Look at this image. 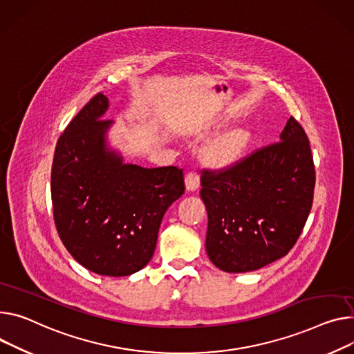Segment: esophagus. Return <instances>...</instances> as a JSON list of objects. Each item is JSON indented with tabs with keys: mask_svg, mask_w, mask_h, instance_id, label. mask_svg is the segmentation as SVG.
<instances>
[{
	"mask_svg": "<svg viewBox=\"0 0 354 354\" xmlns=\"http://www.w3.org/2000/svg\"><path fill=\"white\" fill-rule=\"evenodd\" d=\"M198 187H200V174L197 171H188L185 174L187 192H196Z\"/></svg>",
	"mask_w": 354,
	"mask_h": 354,
	"instance_id": "esophagus-1",
	"label": "esophagus"
}]
</instances>
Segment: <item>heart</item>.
I'll return each instance as SVG.
<instances>
[{"label": "heart", "mask_w": 354, "mask_h": 354, "mask_svg": "<svg viewBox=\"0 0 354 354\" xmlns=\"http://www.w3.org/2000/svg\"><path fill=\"white\" fill-rule=\"evenodd\" d=\"M247 143V133L231 130L216 139L208 149V157L216 165H227L232 161Z\"/></svg>", "instance_id": "1"}]
</instances>
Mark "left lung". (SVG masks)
Listing matches in <instances>:
<instances>
[{
    "instance_id": "1",
    "label": "left lung",
    "mask_w": 354,
    "mask_h": 354,
    "mask_svg": "<svg viewBox=\"0 0 354 354\" xmlns=\"http://www.w3.org/2000/svg\"><path fill=\"white\" fill-rule=\"evenodd\" d=\"M315 165L304 127L290 118L279 142L221 170H203L205 250L225 272L257 270L285 257L309 216Z\"/></svg>"
}]
</instances>
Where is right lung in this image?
I'll use <instances>...</instances> for the list:
<instances>
[{"label":"right lung","instance_id":"right-lung-1","mask_svg":"<svg viewBox=\"0 0 354 354\" xmlns=\"http://www.w3.org/2000/svg\"><path fill=\"white\" fill-rule=\"evenodd\" d=\"M109 100L95 95L58 139L50 173L53 220L69 254L104 277H129L151 259L167 208L184 194L183 170L123 165L106 146Z\"/></svg>","mask_w":354,"mask_h":354}]
</instances>
